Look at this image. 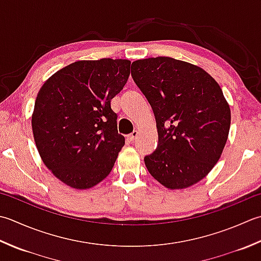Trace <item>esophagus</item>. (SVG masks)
<instances>
[{
  "mask_svg": "<svg viewBox=\"0 0 261 261\" xmlns=\"http://www.w3.org/2000/svg\"><path fill=\"white\" fill-rule=\"evenodd\" d=\"M138 135H139V134H138V131H134V132H132V134L131 135H129V136H127V140H129V141H135L136 139H137V137H138Z\"/></svg>",
  "mask_w": 261,
  "mask_h": 261,
  "instance_id": "34e87169",
  "label": "esophagus"
}]
</instances>
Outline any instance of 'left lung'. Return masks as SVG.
<instances>
[{
    "label": "left lung",
    "instance_id": "obj_1",
    "mask_svg": "<svg viewBox=\"0 0 261 261\" xmlns=\"http://www.w3.org/2000/svg\"><path fill=\"white\" fill-rule=\"evenodd\" d=\"M131 75L156 119L158 145L145 157L147 170L171 190L196 185L227 141L231 110L221 87L203 69L167 56L135 61Z\"/></svg>",
    "mask_w": 261,
    "mask_h": 261
}]
</instances>
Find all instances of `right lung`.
Returning <instances> with one entry per match:
<instances>
[{
    "label": "right lung",
    "instance_id": "right-lung-1",
    "mask_svg": "<svg viewBox=\"0 0 261 261\" xmlns=\"http://www.w3.org/2000/svg\"><path fill=\"white\" fill-rule=\"evenodd\" d=\"M129 60L76 61L38 91L32 116L36 147L46 167L73 189L85 190L110 174L124 137L117 132L111 99L130 75Z\"/></svg>",
    "mask_w": 261,
    "mask_h": 261
}]
</instances>
